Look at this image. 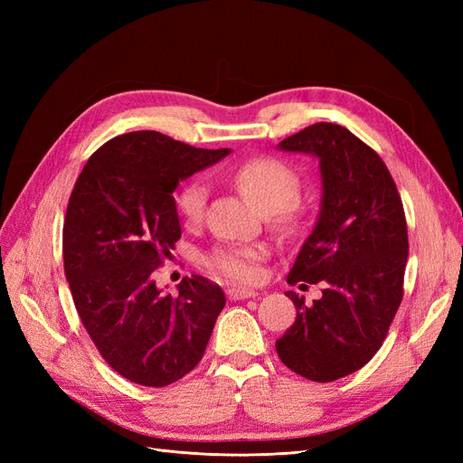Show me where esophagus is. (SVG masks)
I'll return each mask as SVG.
<instances>
[{"instance_id":"obj_1","label":"esophagus","mask_w":463,"mask_h":463,"mask_svg":"<svg viewBox=\"0 0 463 463\" xmlns=\"http://www.w3.org/2000/svg\"><path fill=\"white\" fill-rule=\"evenodd\" d=\"M228 298L232 301L250 299V298H257V291H253V289H241V288H232V289H228Z\"/></svg>"}]
</instances>
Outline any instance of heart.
I'll return each instance as SVG.
<instances>
[{
  "label": "heart",
  "instance_id": "heart-1",
  "mask_svg": "<svg viewBox=\"0 0 463 463\" xmlns=\"http://www.w3.org/2000/svg\"><path fill=\"white\" fill-rule=\"evenodd\" d=\"M233 185L253 203L262 214H278L298 201L299 179L288 165L272 158L243 162L232 172ZM208 185L203 179H193L177 194V210L187 222H197L204 214ZM262 250L257 247L223 245L206 257L210 269L235 282H250L257 276V260Z\"/></svg>",
  "mask_w": 463,
  "mask_h": 463
}]
</instances>
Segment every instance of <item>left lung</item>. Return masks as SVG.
<instances>
[{
  "label": "left lung",
  "mask_w": 463,
  "mask_h": 463,
  "mask_svg": "<svg viewBox=\"0 0 463 463\" xmlns=\"http://www.w3.org/2000/svg\"><path fill=\"white\" fill-rule=\"evenodd\" d=\"M278 150L318 162V216L288 284L325 289L313 305L286 291L298 317L276 352L293 373L332 383L367 365L402 303L410 249L403 206L381 156L342 125L315 123Z\"/></svg>",
  "instance_id": "left-lung-1"
}]
</instances>
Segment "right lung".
<instances>
[{
  "label": "right lung",
  "instance_id": "obj_1",
  "mask_svg": "<svg viewBox=\"0 0 463 463\" xmlns=\"http://www.w3.org/2000/svg\"><path fill=\"white\" fill-rule=\"evenodd\" d=\"M230 152L125 133L92 154L69 197L63 264L77 313L108 365L131 383L162 388L197 367L226 305L203 276L181 279L172 296L152 272L181 237L179 181Z\"/></svg>",
  "mask_w": 463,
  "mask_h": 463
}]
</instances>
